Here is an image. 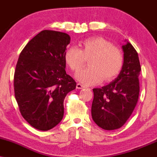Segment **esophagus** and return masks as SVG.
<instances>
[{
  "label": "esophagus",
  "mask_w": 157,
  "mask_h": 157,
  "mask_svg": "<svg viewBox=\"0 0 157 157\" xmlns=\"http://www.w3.org/2000/svg\"><path fill=\"white\" fill-rule=\"evenodd\" d=\"M76 87L77 89H83L85 86H83L82 84H80V83H77Z\"/></svg>",
  "instance_id": "esophagus-1"
}]
</instances>
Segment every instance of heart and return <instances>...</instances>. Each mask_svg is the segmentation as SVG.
Masks as SVG:
<instances>
[{
  "label": "heart",
  "instance_id": "1",
  "mask_svg": "<svg viewBox=\"0 0 157 157\" xmlns=\"http://www.w3.org/2000/svg\"><path fill=\"white\" fill-rule=\"evenodd\" d=\"M80 48H68L64 53V60L71 71H78L89 59V67L77 74V78L86 85L111 81L117 77L124 65L121 50L107 40L94 37L84 40Z\"/></svg>",
  "mask_w": 157,
  "mask_h": 157
}]
</instances>
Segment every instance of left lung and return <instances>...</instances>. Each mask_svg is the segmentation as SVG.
<instances>
[{"label": "left lung", "mask_w": 157, "mask_h": 157, "mask_svg": "<svg viewBox=\"0 0 157 157\" xmlns=\"http://www.w3.org/2000/svg\"><path fill=\"white\" fill-rule=\"evenodd\" d=\"M124 65L119 76L107 86L94 89L91 116L105 130L121 128L130 117L138 102L141 66L138 54L130 43L122 46Z\"/></svg>", "instance_id": "8db88e82"}]
</instances>
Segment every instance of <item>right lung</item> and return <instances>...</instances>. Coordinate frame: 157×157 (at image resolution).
Wrapping results in <instances>:
<instances>
[{
    "instance_id": "obj_1",
    "label": "right lung",
    "mask_w": 157,
    "mask_h": 157,
    "mask_svg": "<svg viewBox=\"0 0 157 157\" xmlns=\"http://www.w3.org/2000/svg\"><path fill=\"white\" fill-rule=\"evenodd\" d=\"M70 40L64 32L44 30L20 54L15 97L23 117L37 130H50L62 120L65 97L76 89L75 80L65 70L64 53Z\"/></svg>"
}]
</instances>
